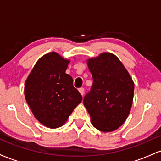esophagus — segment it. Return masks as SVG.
I'll return each instance as SVG.
<instances>
[{
	"label": "esophagus",
	"instance_id": "1",
	"mask_svg": "<svg viewBox=\"0 0 161 161\" xmlns=\"http://www.w3.org/2000/svg\"><path fill=\"white\" fill-rule=\"evenodd\" d=\"M79 92H80V94H81V95H82V96L84 95V93H85V90H84V88H79Z\"/></svg>",
	"mask_w": 161,
	"mask_h": 161
}]
</instances>
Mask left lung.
<instances>
[{"instance_id":"left-lung-1","label":"left lung","mask_w":161,"mask_h":161,"mask_svg":"<svg viewBox=\"0 0 161 161\" xmlns=\"http://www.w3.org/2000/svg\"><path fill=\"white\" fill-rule=\"evenodd\" d=\"M93 83L83 104L92 125L101 132L116 130L128 117L134 95V83L115 55L103 53L88 60Z\"/></svg>"}]
</instances>
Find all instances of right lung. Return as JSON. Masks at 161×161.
<instances>
[{
  "label": "right lung",
  "mask_w": 161,
  "mask_h": 161,
  "mask_svg": "<svg viewBox=\"0 0 161 161\" xmlns=\"http://www.w3.org/2000/svg\"><path fill=\"white\" fill-rule=\"evenodd\" d=\"M69 61L55 52L36 63L25 84V97L36 118L45 126L64 124L82 101L73 78L65 73Z\"/></svg>",
  "instance_id": "obj_1"
}]
</instances>
